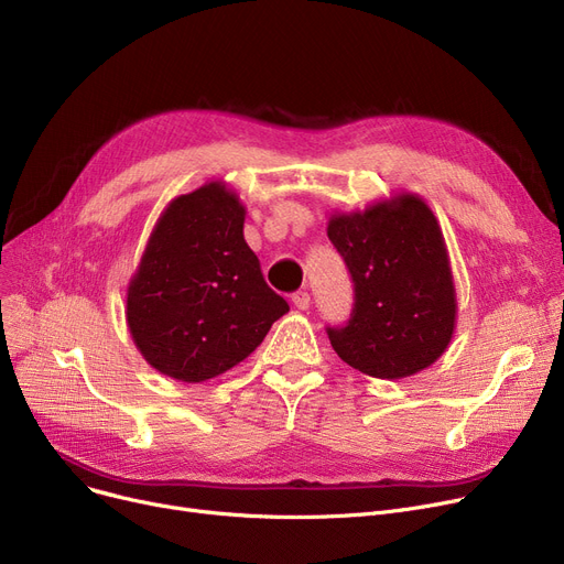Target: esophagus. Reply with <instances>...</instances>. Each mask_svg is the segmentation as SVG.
I'll list each match as a JSON object with an SVG mask.
<instances>
[{
    "label": "esophagus",
    "instance_id": "obj_1",
    "mask_svg": "<svg viewBox=\"0 0 564 564\" xmlns=\"http://www.w3.org/2000/svg\"><path fill=\"white\" fill-rule=\"evenodd\" d=\"M292 304L297 306L300 311H306L308 306H311V294L306 292V290H300V292H294L292 294Z\"/></svg>",
    "mask_w": 564,
    "mask_h": 564
}]
</instances>
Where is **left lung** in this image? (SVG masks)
<instances>
[{
    "label": "left lung",
    "mask_w": 564,
    "mask_h": 564,
    "mask_svg": "<svg viewBox=\"0 0 564 564\" xmlns=\"http://www.w3.org/2000/svg\"><path fill=\"white\" fill-rule=\"evenodd\" d=\"M327 235L354 281L349 322L327 329L338 357L379 379L430 368L457 322L451 258L430 205L400 192L366 210L334 213Z\"/></svg>",
    "instance_id": "obj_1"
}]
</instances>
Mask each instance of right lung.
Here are the masks:
<instances>
[{"label": "right lung", "mask_w": 564, "mask_h": 564, "mask_svg": "<svg viewBox=\"0 0 564 564\" xmlns=\"http://www.w3.org/2000/svg\"><path fill=\"white\" fill-rule=\"evenodd\" d=\"M245 205L224 181L175 196L128 285L126 319L141 357L177 381L213 379L290 311L245 240Z\"/></svg>", "instance_id": "right-lung-1"}]
</instances>
